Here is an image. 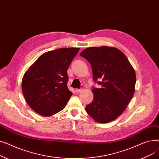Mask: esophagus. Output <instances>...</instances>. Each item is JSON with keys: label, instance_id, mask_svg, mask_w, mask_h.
<instances>
[{"label": "esophagus", "instance_id": "esophagus-1", "mask_svg": "<svg viewBox=\"0 0 159 159\" xmlns=\"http://www.w3.org/2000/svg\"><path fill=\"white\" fill-rule=\"evenodd\" d=\"M82 90H83V89H75L77 93H80V92H81V91H82Z\"/></svg>", "mask_w": 159, "mask_h": 159}]
</instances>
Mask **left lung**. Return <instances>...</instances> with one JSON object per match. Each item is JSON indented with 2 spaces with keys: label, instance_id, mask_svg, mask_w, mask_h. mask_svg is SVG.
<instances>
[{
  "label": "left lung",
  "instance_id": "1",
  "mask_svg": "<svg viewBox=\"0 0 159 159\" xmlns=\"http://www.w3.org/2000/svg\"><path fill=\"white\" fill-rule=\"evenodd\" d=\"M80 55L90 63L93 79L101 86L92 87L93 100L86 111L98 122H111L123 113L134 95L135 70L126 55L115 48H88Z\"/></svg>",
  "mask_w": 159,
  "mask_h": 159
}]
</instances>
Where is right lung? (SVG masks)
I'll list each match as a JSON object with an SVG mask.
<instances>
[{
  "label": "right lung",
  "instance_id": "1",
  "mask_svg": "<svg viewBox=\"0 0 159 159\" xmlns=\"http://www.w3.org/2000/svg\"><path fill=\"white\" fill-rule=\"evenodd\" d=\"M79 51V48H69L46 52L25 73L22 93L33 110L48 116L65 107L72 95L67 86V70Z\"/></svg>",
  "mask_w": 159,
  "mask_h": 159
}]
</instances>
